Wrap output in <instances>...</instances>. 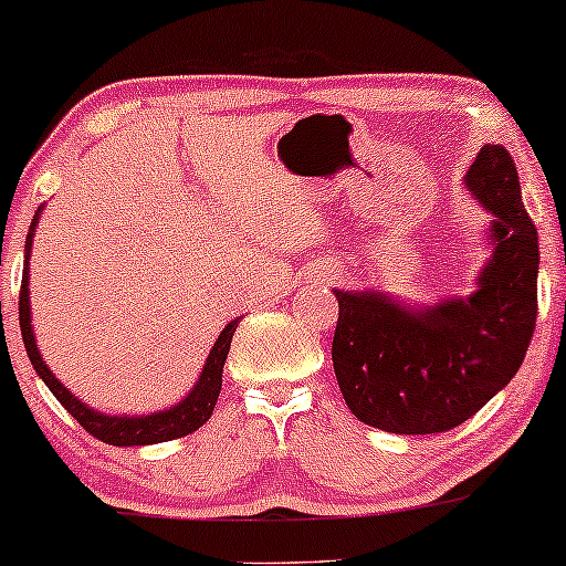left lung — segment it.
<instances>
[{
    "mask_svg": "<svg viewBox=\"0 0 566 566\" xmlns=\"http://www.w3.org/2000/svg\"><path fill=\"white\" fill-rule=\"evenodd\" d=\"M464 185L494 217L492 258L470 295L408 306L376 290H333V368L349 411L395 434L454 430L518 374L537 322V228L502 145H483Z\"/></svg>",
    "mask_w": 566,
    "mask_h": 566,
    "instance_id": "1",
    "label": "left lung"
}]
</instances>
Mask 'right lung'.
I'll use <instances>...</instances> for the list:
<instances>
[{
  "instance_id": "right-lung-1",
  "label": "right lung",
  "mask_w": 566,
  "mask_h": 566,
  "mask_svg": "<svg viewBox=\"0 0 566 566\" xmlns=\"http://www.w3.org/2000/svg\"><path fill=\"white\" fill-rule=\"evenodd\" d=\"M42 209H36L34 220H31L29 235H27V269H23L21 279V297H18V322H21V335L23 346H27V354L34 365L36 376L48 384V389L55 395V400L70 411L74 419L80 421L85 432H91L93 438L104 440L109 446H150V443H166V440L182 438V434L196 432L198 427H203L212 416L217 397H220L222 389V368H226L228 349H231V340L235 327H239V316L233 322H228L222 327V333L217 335L212 352H209L207 363H203L201 376L192 384V389L182 397L179 402H174L166 411H155L147 416H128V413H102L96 408L85 406L80 397H74L59 378L53 376V370L48 368L45 359H42L40 349H36L34 340V327H31V303H29V254H31V241H34L36 220H40Z\"/></svg>"
}]
</instances>
